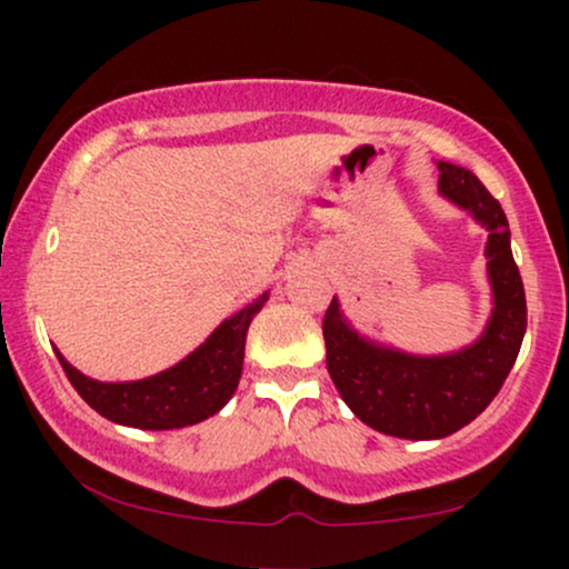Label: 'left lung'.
Wrapping results in <instances>:
<instances>
[{"label": "left lung", "instance_id": "8db88e82", "mask_svg": "<svg viewBox=\"0 0 569 569\" xmlns=\"http://www.w3.org/2000/svg\"><path fill=\"white\" fill-rule=\"evenodd\" d=\"M439 184L489 230L487 259L495 312L485 337L462 352L417 358L375 348L348 329L331 299L323 316L326 367L348 407L380 433L443 439L466 428L500 393L527 329V299L511 253V230L500 202L466 168L439 162Z\"/></svg>", "mask_w": 569, "mask_h": 569}]
</instances>
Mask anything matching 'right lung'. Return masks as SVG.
I'll list each match as a JSON object with an SVG mask.
<instances>
[{
  "mask_svg": "<svg viewBox=\"0 0 569 569\" xmlns=\"http://www.w3.org/2000/svg\"><path fill=\"white\" fill-rule=\"evenodd\" d=\"M267 293L224 321L192 356L139 382H98L77 371L61 352L58 361L82 401L107 420L143 430L187 428L230 401L243 371L246 331Z\"/></svg>",
  "mask_w": 569,
  "mask_h": 569,
  "instance_id": "1",
  "label": "right lung"
}]
</instances>
